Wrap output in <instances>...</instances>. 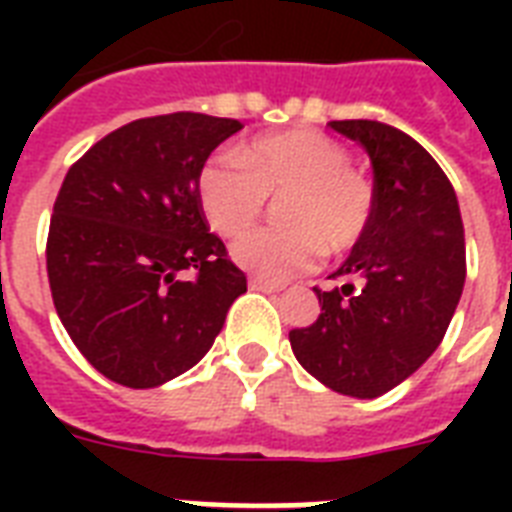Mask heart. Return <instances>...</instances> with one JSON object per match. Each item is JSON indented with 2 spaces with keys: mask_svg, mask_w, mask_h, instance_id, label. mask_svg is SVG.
Returning a JSON list of instances; mask_svg holds the SVG:
<instances>
[{
  "mask_svg": "<svg viewBox=\"0 0 512 512\" xmlns=\"http://www.w3.org/2000/svg\"><path fill=\"white\" fill-rule=\"evenodd\" d=\"M276 143V140H273ZM366 217V193L350 175H342L337 191L332 193V204H329L327 223L337 231H348V239H356Z\"/></svg>",
  "mask_w": 512,
  "mask_h": 512,
  "instance_id": "1",
  "label": "heart"
}]
</instances>
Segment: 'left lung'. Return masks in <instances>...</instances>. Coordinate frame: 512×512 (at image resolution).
<instances>
[{
	"instance_id": "8db88e82",
	"label": "left lung",
	"mask_w": 512,
	"mask_h": 512,
	"mask_svg": "<svg viewBox=\"0 0 512 512\" xmlns=\"http://www.w3.org/2000/svg\"><path fill=\"white\" fill-rule=\"evenodd\" d=\"M239 119L148 116L71 164L52 207L47 279L68 337L103 377L156 388L199 364L247 276L209 233L204 162Z\"/></svg>"
}]
</instances>
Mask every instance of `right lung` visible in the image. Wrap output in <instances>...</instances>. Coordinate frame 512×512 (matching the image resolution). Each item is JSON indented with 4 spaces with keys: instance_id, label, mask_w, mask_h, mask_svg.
Returning <instances> with one entry per match:
<instances>
[{
    "instance_id": "add662e5",
    "label": "right lung",
    "mask_w": 512,
    "mask_h": 512,
    "mask_svg": "<svg viewBox=\"0 0 512 512\" xmlns=\"http://www.w3.org/2000/svg\"><path fill=\"white\" fill-rule=\"evenodd\" d=\"M372 159V209L327 289L321 313L289 332L297 361L342 396L396 388L444 340L465 284V236L444 170L406 132L332 122Z\"/></svg>"
}]
</instances>
